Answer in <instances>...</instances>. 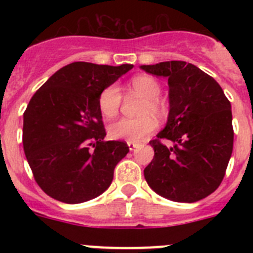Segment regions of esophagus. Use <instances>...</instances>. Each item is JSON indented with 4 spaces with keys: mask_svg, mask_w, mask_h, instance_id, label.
<instances>
[{
    "mask_svg": "<svg viewBox=\"0 0 253 253\" xmlns=\"http://www.w3.org/2000/svg\"><path fill=\"white\" fill-rule=\"evenodd\" d=\"M128 147H129V151H134V149H135L138 147V143L128 142Z\"/></svg>",
    "mask_w": 253,
    "mask_h": 253,
    "instance_id": "1",
    "label": "esophagus"
}]
</instances>
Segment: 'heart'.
<instances>
[{"label":"heart","instance_id":"heart-1","mask_svg":"<svg viewBox=\"0 0 253 253\" xmlns=\"http://www.w3.org/2000/svg\"><path fill=\"white\" fill-rule=\"evenodd\" d=\"M131 90L146 99L143 102L140 114L143 116L137 119H120L113 123L109 128V134L113 139L126 140L137 143L151 134L156 129V119L162 118L165 114L162 102L158 96L161 93V84L156 78L151 76H137L129 82ZM122 105V92L115 84L106 87L99 96V107L102 115L107 119H111L118 115Z\"/></svg>","mask_w":253,"mask_h":253}]
</instances>
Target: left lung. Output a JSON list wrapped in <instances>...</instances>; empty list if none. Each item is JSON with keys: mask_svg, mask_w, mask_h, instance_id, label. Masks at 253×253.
I'll list each match as a JSON object with an SVG mask.
<instances>
[{"mask_svg": "<svg viewBox=\"0 0 253 253\" xmlns=\"http://www.w3.org/2000/svg\"><path fill=\"white\" fill-rule=\"evenodd\" d=\"M140 68L169 78V118L149 142L154 157L144 169L147 184L172 202L202 200L218 189L233 151L231 102L213 77L191 63L171 60Z\"/></svg>", "mask_w": 253, "mask_h": 253, "instance_id": "1", "label": "left lung"}]
</instances>
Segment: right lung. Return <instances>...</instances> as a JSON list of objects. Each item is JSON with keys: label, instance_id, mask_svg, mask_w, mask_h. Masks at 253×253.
Here are the masks:
<instances>
[{"label": "right lung", "instance_id": "obj_1", "mask_svg": "<svg viewBox=\"0 0 253 253\" xmlns=\"http://www.w3.org/2000/svg\"><path fill=\"white\" fill-rule=\"evenodd\" d=\"M133 64L75 62L49 77L24 113L22 144L37 184L46 195L80 204L110 186L126 143L105 142L99 96Z\"/></svg>", "mask_w": 253, "mask_h": 253}]
</instances>
